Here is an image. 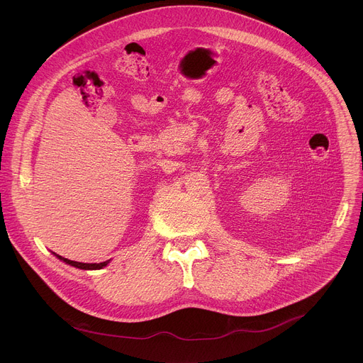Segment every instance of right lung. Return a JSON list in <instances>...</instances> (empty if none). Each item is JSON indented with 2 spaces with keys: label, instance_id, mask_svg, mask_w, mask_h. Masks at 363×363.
Wrapping results in <instances>:
<instances>
[{
  "label": "right lung",
  "instance_id": "1",
  "mask_svg": "<svg viewBox=\"0 0 363 363\" xmlns=\"http://www.w3.org/2000/svg\"><path fill=\"white\" fill-rule=\"evenodd\" d=\"M57 258H60L62 262H65L66 264H70V266H73V267H76V269H82V270H99V269H103L105 266H108L109 264V262L111 260H108V262H103V263H93V264H89V263H79V262H72V260H69V258H65V257H62V255H57L56 252H53Z\"/></svg>",
  "mask_w": 363,
  "mask_h": 363
}]
</instances>
